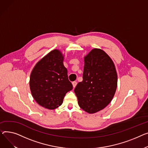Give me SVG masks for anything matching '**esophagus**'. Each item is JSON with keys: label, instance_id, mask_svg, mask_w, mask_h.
Instances as JSON below:
<instances>
[{"label": "esophagus", "instance_id": "esophagus-1", "mask_svg": "<svg viewBox=\"0 0 148 148\" xmlns=\"http://www.w3.org/2000/svg\"><path fill=\"white\" fill-rule=\"evenodd\" d=\"M77 84V82H75V81L73 82V87H74V88H75V86H76Z\"/></svg>", "mask_w": 148, "mask_h": 148}]
</instances>
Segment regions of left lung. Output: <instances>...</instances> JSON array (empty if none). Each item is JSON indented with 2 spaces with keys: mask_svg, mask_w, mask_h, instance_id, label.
<instances>
[{
  "mask_svg": "<svg viewBox=\"0 0 148 148\" xmlns=\"http://www.w3.org/2000/svg\"><path fill=\"white\" fill-rule=\"evenodd\" d=\"M116 87L112 60L101 49H93L84 57L83 81L74 89L78 105L89 114L99 111L111 102Z\"/></svg>",
  "mask_w": 148,
  "mask_h": 148,
  "instance_id": "8db88e82",
  "label": "left lung"
}]
</instances>
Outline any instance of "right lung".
<instances>
[{
    "label": "right lung",
    "instance_id": "right-lung-1",
    "mask_svg": "<svg viewBox=\"0 0 148 148\" xmlns=\"http://www.w3.org/2000/svg\"><path fill=\"white\" fill-rule=\"evenodd\" d=\"M61 52L55 49L43 57L34 67L29 87L36 102L49 110L61 106L65 94L73 89Z\"/></svg>",
    "mask_w": 148,
    "mask_h": 148
}]
</instances>
